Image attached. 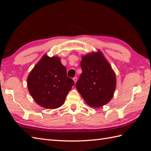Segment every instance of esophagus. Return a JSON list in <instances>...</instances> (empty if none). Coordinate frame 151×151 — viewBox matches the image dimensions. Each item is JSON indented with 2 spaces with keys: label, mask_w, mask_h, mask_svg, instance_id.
Returning <instances> with one entry per match:
<instances>
[{
  "label": "esophagus",
  "mask_w": 151,
  "mask_h": 151,
  "mask_svg": "<svg viewBox=\"0 0 151 151\" xmlns=\"http://www.w3.org/2000/svg\"><path fill=\"white\" fill-rule=\"evenodd\" d=\"M77 80H78L77 77H74L73 78V81H74V82H75V83H76V82H77Z\"/></svg>",
  "instance_id": "obj_1"
}]
</instances>
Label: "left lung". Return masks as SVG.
Returning a JSON list of instances; mask_svg holds the SVG:
<instances>
[{"label": "left lung", "instance_id": "obj_1", "mask_svg": "<svg viewBox=\"0 0 151 151\" xmlns=\"http://www.w3.org/2000/svg\"><path fill=\"white\" fill-rule=\"evenodd\" d=\"M81 66L82 73L76 88L85 102L93 108L107 104L114 95L116 77L101 51L83 56Z\"/></svg>", "mask_w": 151, "mask_h": 151}]
</instances>
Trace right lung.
I'll list each match as a JSON object with an SVG mask.
<instances>
[{
	"label": "right lung",
	"instance_id": "add662e5",
	"mask_svg": "<svg viewBox=\"0 0 151 151\" xmlns=\"http://www.w3.org/2000/svg\"><path fill=\"white\" fill-rule=\"evenodd\" d=\"M75 84L67 76V69L57 56L47 54L31 70L27 78L28 89L36 103L47 109L60 107Z\"/></svg>",
	"mask_w": 151,
	"mask_h": 151
}]
</instances>
